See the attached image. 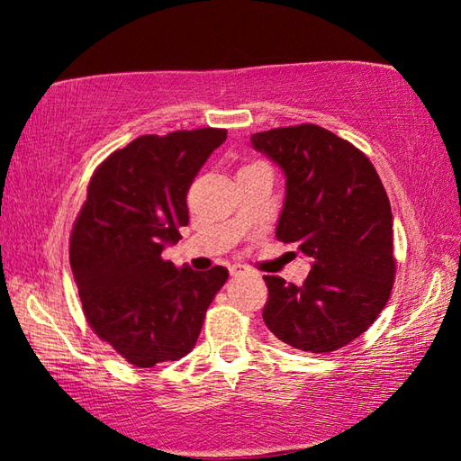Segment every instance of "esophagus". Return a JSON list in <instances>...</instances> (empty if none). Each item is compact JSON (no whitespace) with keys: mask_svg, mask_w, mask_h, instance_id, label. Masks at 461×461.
Here are the masks:
<instances>
[{"mask_svg":"<svg viewBox=\"0 0 461 461\" xmlns=\"http://www.w3.org/2000/svg\"><path fill=\"white\" fill-rule=\"evenodd\" d=\"M230 273H231L233 277H238V276H243V273H246V269L240 267V266H236V267H231V269H230Z\"/></svg>","mask_w":461,"mask_h":461,"instance_id":"1","label":"esophagus"}]
</instances>
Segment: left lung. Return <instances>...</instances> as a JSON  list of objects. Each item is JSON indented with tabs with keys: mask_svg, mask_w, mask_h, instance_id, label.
I'll list each match as a JSON object with an SVG mask.
<instances>
[{
	"mask_svg": "<svg viewBox=\"0 0 461 461\" xmlns=\"http://www.w3.org/2000/svg\"><path fill=\"white\" fill-rule=\"evenodd\" d=\"M253 149L285 172L276 236L312 259L303 285L263 276V321L279 340L332 352L360 337L393 293V210L365 152L317 124L251 136Z\"/></svg>",
	"mask_w": 461,
	"mask_h": 461,
	"instance_id": "obj_1",
	"label": "left lung"
}]
</instances>
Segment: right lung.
Segmentation results:
<instances>
[{
    "label": "right lung",
    "instance_id": "right-lung-1",
    "mask_svg": "<svg viewBox=\"0 0 461 461\" xmlns=\"http://www.w3.org/2000/svg\"><path fill=\"white\" fill-rule=\"evenodd\" d=\"M225 129L144 134L91 176L68 259L95 335L139 368L188 355L228 269L176 267L166 243L188 225L190 185Z\"/></svg>",
    "mask_w": 461,
    "mask_h": 461
}]
</instances>
